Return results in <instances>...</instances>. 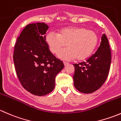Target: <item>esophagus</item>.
Returning <instances> with one entry per match:
<instances>
[{"instance_id": "esophagus-1", "label": "esophagus", "mask_w": 121, "mask_h": 121, "mask_svg": "<svg viewBox=\"0 0 121 121\" xmlns=\"http://www.w3.org/2000/svg\"><path fill=\"white\" fill-rule=\"evenodd\" d=\"M63 63H64V66H67V65H68V64H69V63H67V62H65V61L63 62Z\"/></svg>"}]
</instances>
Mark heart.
<instances>
[{
  "label": "heart",
  "instance_id": "obj_1",
  "mask_svg": "<svg viewBox=\"0 0 121 121\" xmlns=\"http://www.w3.org/2000/svg\"><path fill=\"white\" fill-rule=\"evenodd\" d=\"M98 40L95 31L82 27L63 28L57 34L51 31L46 36V43L53 54H57L67 44L68 48L58 54V57L64 60L88 58L94 50Z\"/></svg>",
  "mask_w": 121,
  "mask_h": 121
}]
</instances>
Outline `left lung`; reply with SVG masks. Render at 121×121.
<instances>
[{
    "label": "left lung",
    "instance_id": "left-lung-1",
    "mask_svg": "<svg viewBox=\"0 0 121 121\" xmlns=\"http://www.w3.org/2000/svg\"><path fill=\"white\" fill-rule=\"evenodd\" d=\"M111 62V52L107 36L103 34L99 47L85 62L74 64L75 88L84 94L98 90L106 81Z\"/></svg>",
    "mask_w": 121,
    "mask_h": 121
}]
</instances>
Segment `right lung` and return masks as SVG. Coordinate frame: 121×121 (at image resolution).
<instances>
[{"mask_svg":"<svg viewBox=\"0 0 121 121\" xmlns=\"http://www.w3.org/2000/svg\"><path fill=\"white\" fill-rule=\"evenodd\" d=\"M48 29L44 23L27 24L14 46L13 60L18 78L23 88L35 95L52 92L56 75L64 66L46 43L45 34Z\"/></svg>","mask_w":121,"mask_h":121,"instance_id":"obj_1","label":"right lung"}]
</instances>
